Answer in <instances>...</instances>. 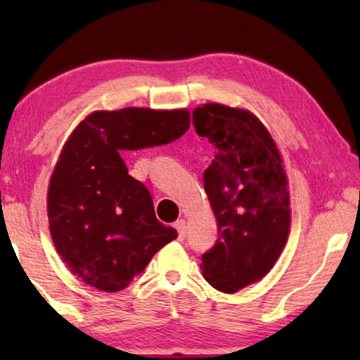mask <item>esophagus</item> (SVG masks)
Segmentation results:
<instances>
[{
	"instance_id": "esophagus-1",
	"label": "esophagus",
	"mask_w": 360,
	"mask_h": 360,
	"mask_svg": "<svg viewBox=\"0 0 360 360\" xmlns=\"http://www.w3.org/2000/svg\"><path fill=\"white\" fill-rule=\"evenodd\" d=\"M175 229H176V233H179V238L184 239L185 234H186V223H185V219H179V221H176V223H175Z\"/></svg>"
}]
</instances>
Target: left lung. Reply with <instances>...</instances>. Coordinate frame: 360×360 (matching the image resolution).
<instances>
[{
    "label": "left lung",
    "instance_id": "left-lung-1",
    "mask_svg": "<svg viewBox=\"0 0 360 360\" xmlns=\"http://www.w3.org/2000/svg\"><path fill=\"white\" fill-rule=\"evenodd\" d=\"M193 124L216 149L203 181L219 239L200 267L211 287L236 293L264 278L287 244V172L272 134L249 110L205 103Z\"/></svg>",
    "mask_w": 360,
    "mask_h": 360
}]
</instances>
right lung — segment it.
Returning <instances> with one entry per match:
<instances>
[{
	"label": "right lung",
	"mask_w": 360,
	"mask_h": 360,
	"mask_svg": "<svg viewBox=\"0 0 360 360\" xmlns=\"http://www.w3.org/2000/svg\"><path fill=\"white\" fill-rule=\"evenodd\" d=\"M190 111H93L63 144L49 181V229L63 264L101 292L129 287L176 231L155 218L149 190L132 179L126 150L169 144L188 131Z\"/></svg>",
	"instance_id": "1"
}]
</instances>
